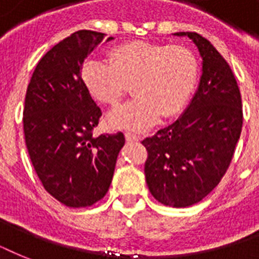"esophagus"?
<instances>
[{
	"label": "esophagus",
	"mask_w": 259,
	"mask_h": 259,
	"mask_svg": "<svg viewBox=\"0 0 259 259\" xmlns=\"http://www.w3.org/2000/svg\"><path fill=\"white\" fill-rule=\"evenodd\" d=\"M125 138H126V141H129V142L138 141V136H136L134 133H130V132H126Z\"/></svg>",
	"instance_id": "esophagus-1"
}]
</instances>
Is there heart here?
Returning a JSON list of instances; mask_svg holds the SVG:
<instances>
[{"instance_id": "obj_1", "label": "heart", "mask_w": 259, "mask_h": 259, "mask_svg": "<svg viewBox=\"0 0 259 259\" xmlns=\"http://www.w3.org/2000/svg\"><path fill=\"white\" fill-rule=\"evenodd\" d=\"M109 58L110 63L87 60L82 80L91 97L110 106L117 105L132 84L136 98L107 115L114 129L145 130L161 115H176L196 84V58L184 47L129 41L114 47Z\"/></svg>"}]
</instances>
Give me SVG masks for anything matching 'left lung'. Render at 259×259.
Masks as SVG:
<instances>
[{
  "label": "left lung",
  "mask_w": 259,
  "mask_h": 259,
  "mask_svg": "<svg viewBox=\"0 0 259 259\" xmlns=\"http://www.w3.org/2000/svg\"><path fill=\"white\" fill-rule=\"evenodd\" d=\"M196 46L201 76L196 93L176 122L145 138V179L156 200L189 207L212 191L234 156L241 136L242 99L230 66L215 47L195 32H177Z\"/></svg>",
  "instance_id": "1"
}]
</instances>
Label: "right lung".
I'll list each match as a JSON object with an SVG mask.
<instances>
[{
    "label": "right lung",
    "mask_w": 259,
    "mask_h": 259,
    "mask_svg": "<svg viewBox=\"0 0 259 259\" xmlns=\"http://www.w3.org/2000/svg\"><path fill=\"white\" fill-rule=\"evenodd\" d=\"M105 36L78 30L58 42L37 63L26 90L22 122L30 161L47 192L72 208L105 196L125 145L121 132L93 136L102 111L80 72Z\"/></svg>",
    "instance_id": "obj_1"
}]
</instances>
